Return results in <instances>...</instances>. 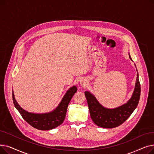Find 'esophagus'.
Returning <instances> with one entry per match:
<instances>
[{
  "mask_svg": "<svg viewBox=\"0 0 154 154\" xmlns=\"http://www.w3.org/2000/svg\"><path fill=\"white\" fill-rule=\"evenodd\" d=\"M87 84H88V81H87V79H82L81 80H80V85H81L82 87H86V86L87 85Z\"/></svg>",
  "mask_w": 154,
  "mask_h": 154,
  "instance_id": "esophagus-1",
  "label": "esophagus"
}]
</instances>
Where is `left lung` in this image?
<instances>
[{
  "instance_id": "1",
  "label": "left lung",
  "mask_w": 154,
  "mask_h": 154,
  "mask_svg": "<svg viewBox=\"0 0 154 154\" xmlns=\"http://www.w3.org/2000/svg\"><path fill=\"white\" fill-rule=\"evenodd\" d=\"M128 55L129 58L132 61L130 54ZM135 66L136 67L135 65ZM84 93L93 122L97 125L103 128L117 127L123 124L131 116L138 106L140 96V84L138 72H137L136 82L132 97L126 103L114 109L105 107L91 92L85 91Z\"/></svg>"
}]
</instances>
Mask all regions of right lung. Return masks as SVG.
Returning <instances> with one entry per match:
<instances>
[{
  "instance_id": "1",
  "label": "right lung",
  "mask_w": 154,
  "mask_h": 154,
  "mask_svg": "<svg viewBox=\"0 0 154 154\" xmlns=\"http://www.w3.org/2000/svg\"><path fill=\"white\" fill-rule=\"evenodd\" d=\"M77 91L76 86L71 87L65 94L57 107L51 112L42 114L29 112L22 109L15 100L13 90L12 99L15 107L27 122L38 130L48 131L58 127L63 123L66 116L69 103Z\"/></svg>"
}]
</instances>
